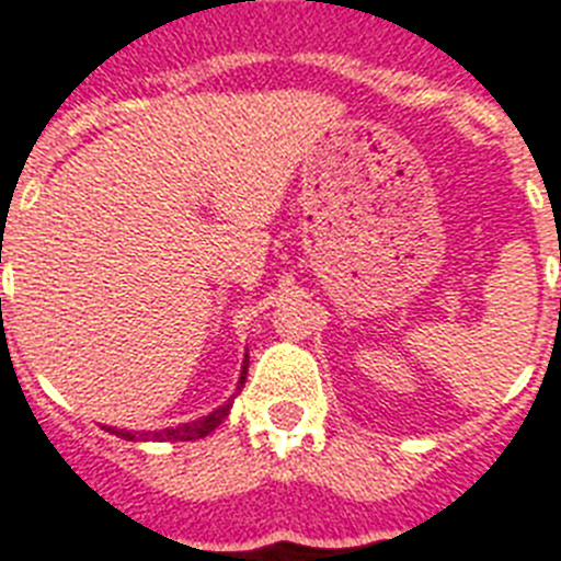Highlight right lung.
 Listing matches in <instances>:
<instances>
[{
    "instance_id": "add662e5",
    "label": "right lung",
    "mask_w": 561,
    "mask_h": 561,
    "mask_svg": "<svg viewBox=\"0 0 561 561\" xmlns=\"http://www.w3.org/2000/svg\"><path fill=\"white\" fill-rule=\"evenodd\" d=\"M243 381H247V364H243V375H240V383ZM229 407L231 404H226L220 407V410H215V413L192 421V424H180V427L160 430V433H131V430H111V433H117L125 442H146V438H157V442H194V438L208 436L211 430L220 427L226 415H229Z\"/></svg>"
}]
</instances>
